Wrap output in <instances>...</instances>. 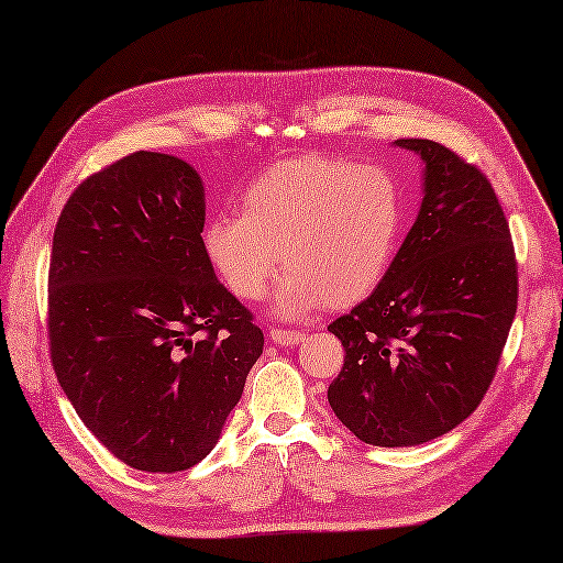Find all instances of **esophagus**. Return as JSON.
<instances>
[{"label":"esophagus","instance_id":"34e87169","mask_svg":"<svg viewBox=\"0 0 563 563\" xmlns=\"http://www.w3.org/2000/svg\"><path fill=\"white\" fill-rule=\"evenodd\" d=\"M302 339H305V333L300 329H280V327L271 329V341L275 345H295V343H300Z\"/></svg>","mask_w":563,"mask_h":563}]
</instances>
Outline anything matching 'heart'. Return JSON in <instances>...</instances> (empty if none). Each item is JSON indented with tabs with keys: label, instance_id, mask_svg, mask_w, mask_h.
<instances>
[{
	"label": "heart",
	"instance_id": "obj_1",
	"mask_svg": "<svg viewBox=\"0 0 563 563\" xmlns=\"http://www.w3.org/2000/svg\"><path fill=\"white\" fill-rule=\"evenodd\" d=\"M242 210L210 218L202 249L244 300H258L283 263L273 300L283 317L361 302L385 278L404 224L401 188L385 166L324 154L273 164L246 188Z\"/></svg>",
	"mask_w": 563,
	"mask_h": 563
}]
</instances>
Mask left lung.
<instances>
[{"mask_svg": "<svg viewBox=\"0 0 563 563\" xmlns=\"http://www.w3.org/2000/svg\"><path fill=\"white\" fill-rule=\"evenodd\" d=\"M423 159V202L373 295L329 331L343 367L339 421L367 445L445 435L482 404L518 309V263L488 178L433 140H397Z\"/></svg>", "mask_w": 563, "mask_h": 563, "instance_id": "1", "label": "left lung"}]
</instances>
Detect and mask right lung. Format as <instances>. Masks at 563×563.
Returning <instances> with one entry per match:
<instances>
[{
	"mask_svg": "<svg viewBox=\"0 0 563 563\" xmlns=\"http://www.w3.org/2000/svg\"><path fill=\"white\" fill-rule=\"evenodd\" d=\"M202 224L194 166L142 150L81 181L55 227L57 382L101 445L140 472H184L210 454L263 353V331L212 271Z\"/></svg>",
	"mask_w": 563,
	"mask_h": 563,
	"instance_id": "right-lung-1",
	"label": "right lung"
}]
</instances>
